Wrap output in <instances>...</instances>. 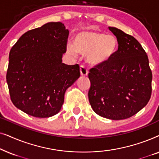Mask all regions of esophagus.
<instances>
[{
	"instance_id": "esophagus-1",
	"label": "esophagus",
	"mask_w": 159,
	"mask_h": 159,
	"mask_svg": "<svg viewBox=\"0 0 159 159\" xmlns=\"http://www.w3.org/2000/svg\"><path fill=\"white\" fill-rule=\"evenodd\" d=\"M80 75H81L82 76H84V77L88 76V71L84 66H80Z\"/></svg>"
}]
</instances>
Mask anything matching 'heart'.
Returning a JSON list of instances; mask_svg holds the SVG:
<instances>
[{
	"mask_svg": "<svg viewBox=\"0 0 159 159\" xmlns=\"http://www.w3.org/2000/svg\"><path fill=\"white\" fill-rule=\"evenodd\" d=\"M118 48V40L113 34L95 30H86L75 36L74 45L66 44V52L75 57L77 53L85 55V61L92 66H100L110 61Z\"/></svg>",
	"mask_w": 159,
	"mask_h": 159,
	"instance_id": "heart-1",
	"label": "heart"
}]
</instances>
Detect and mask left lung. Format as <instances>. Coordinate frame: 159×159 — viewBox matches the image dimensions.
Returning a JSON list of instances; mask_svg holds the SVG:
<instances>
[{
	"label": "left lung",
	"instance_id": "obj_1",
	"mask_svg": "<svg viewBox=\"0 0 159 159\" xmlns=\"http://www.w3.org/2000/svg\"><path fill=\"white\" fill-rule=\"evenodd\" d=\"M119 48L111 60L91 69L88 98L98 115L112 120L129 118L145 107L151 95L148 58L134 37L116 27Z\"/></svg>",
	"mask_w": 159,
	"mask_h": 159
}]
</instances>
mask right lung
Wrapping results in <instances>:
<instances>
[{
    "instance_id": "add662e5",
    "label": "right lung",
    "mask_w": 159,
    "mask_h": 159,
    "mask_svg": "<svg viewBox=\"0 0 159 159\" xmlns=\"http://www.w3.org/2000/svg\"><path fill=\"white\" fill-rule=\"evenodd\" d=\"M69 32L61 22L46 23L25 32L11 49L6 82L19 110L47 118L61 109L65 93L80 76L79 65L62 63Z\"/></svg>"
}]
</instances>
